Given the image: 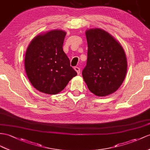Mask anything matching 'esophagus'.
Instances as JSON below:
<instances>
[{"label":"esophagus","mask_w":150,"mask_h":150,"mask_svg":"<svg viewBox=\"0 0 150 150\" xmlns=\"http://www.w3.org/2000/svg\"><path fill=\"white\" fill-rule=\"evenodd\" d=\"M74 70L77 72V73H78V74H80V69H79V67H74Z\"/></svg>","instance_id":"esophagus-1"}]
</instances>
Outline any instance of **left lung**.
I'll list each match as a JSON object with an SVG mask.
<instances>
[{"instance_id": "1", "label": "left lung", "mask_w": 150, "mask_h": 150, "mask_svg": "<svg viewBox=\"0 0 150 150\" xmlns=\"http://www.w3.org/2000/svg\"><path fill=\"white\" fill-rule=\"evenodd\" d=\"M85 34L88 58L83 78L91 92L107 96L115 92L125 79V53L120 42L103 29L90 28Z\"/></svg>"}]
</instances>
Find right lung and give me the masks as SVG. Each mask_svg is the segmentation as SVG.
Listing matches in <instances>:
<instances>
[{
	"label": "right lung",
	"instance_id": "add662e5",
	"mask_svg": "<svg viewBox=\"0 0 150 150\" xmlns=\"http://www.w3.org/2000/svg\"><path fill=\"white\" fill-rule=\"evenodd\" d=\"M66 32L53 30L36 36L25 57V68L32 86L39 92L55 95L77 75L63 51Z\"/></svg>",
	"mask_w": 150,
	"mask_h": 150
}]
</instances>
